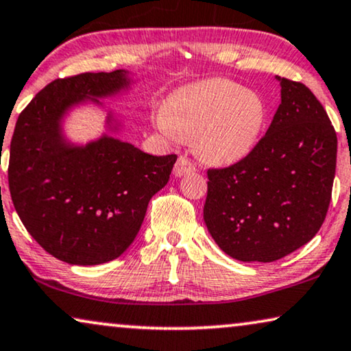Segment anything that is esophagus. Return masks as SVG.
Returning <instances> with one entry per match:
<instances>
[{
	"label": "esophagus",
	"mask_w": 351,
	"mask_h": 351,
	"mask_svg": "<svg viewBox=\"0 0 351 351\" xmlns=\"http://www.w3.org/2000/svg\"><path fill=\"white\" fill-rule=\"evenodd\" d=\"M194 171H195V165L192 164V162H191L189 159H187V157H184V156L178 157L176 164H175V167H173V175H175L176 178L184 176V175H189V173H194Z\"/></svg>",
	"instance_id": "1"
}]
</instances>
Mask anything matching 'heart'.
Segmentation results:
<instances>
[{
	"label": "heart",
	"instance_id": "obj_1",
	"mask_svg": "<svg viewBox=\"0 0 351 351\" xmlns=\"http://www.w3.org/2000/svg\"><path fill=\"white\" fill-rule=\"evenodd\" d=\"M265 105L258 93L227 79H206L180 87L154 112L167 136L194 138L202 159L237 164L258 145L265 125Z\"/></svg>",
	"mask_w": 351,
	"mask_h": 351
}]
</instances>
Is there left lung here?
Listing matches in <instances>:
<instances>
[{"label": "left lung", "mask_w": 351, "mask_h": 351, "mask_svg": "<svg viewBox=\"0 0 351 351\" xmlns=\"http://www.w3.org/2000/svg\"><path fill=\"white\" fill-rule=\"evenodd\" d=\"M276 79L281 103L265 135L245 159L206 171V229L241 263H274L308 243L332 192L334 127L308 87Z\"/></svg>", "instance_id": "1"}]
</instances>
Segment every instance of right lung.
Masks as SVG:
<instances>
[{"mask_svg": "<svg viewBox=\"0 0 351 351\" xmlns=\"http://www.w3.org/2000/svg\"><path fill=\"white\" fill-rule=\"evenodd\" d=\"M125 70L82 73L47 84L19 116L9 154V191L29 235L73 265L112 261L132 245L151 197L170 180L176 156H151L110 133L76 145L63 132L73 108L130 88ZM106 128L121 122L108 111Z\"/></svg>", "mask_w": 351, "mask_h": 351, "instance_id": "1", "label": "right lung"}]
</instances>
